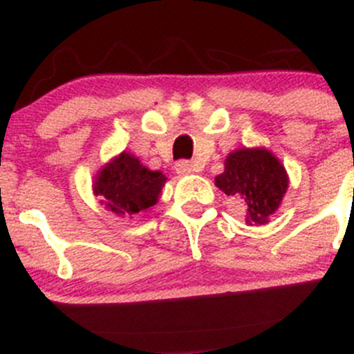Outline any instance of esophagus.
<instances>
[{"label": "esophagus", "instance_id": "obj_1", "mask_svg": "<svg viewBox=\"0 0 354 354\" xmlns=\"http://www.w3.org/2000/svg\"><path fill=\"white\" fill-rule=\"evenodd\" d=\"M196 170L194 163L189 162V160H178L176 163V172L178 176H185V174H192Z\"/></svg>", "mask_w": 354, "mask_h": 354}]
</instances>
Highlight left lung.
I'll list each match as a JSON object with an SVG mask.
<instances>
[{
  "mask_svg": "<svg viewBox=\"0 0 354 354\" xmlns=\"http://www.w3.org/2000/svg\"><path fill=\"white\" fill-rule=\"evenodd\" d=\"M216 185L230 198L242 199L249 223H266L285 196L288 177L285 167L271 153L245 148L228 156Z\"/></svg>",
  "mask_w": 354,
  "mask_h": 354,
  "instance_id": "8db88e82",
  "label": "left lung"
}]
</instances>
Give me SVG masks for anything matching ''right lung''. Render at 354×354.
<instances>
[{"mask_svg":"<svg viewBox=\"0 0 354 354\" xmlns=\"http://www.w3.org/2000/svg\"><path fill=\"white\" fill-rule=\"evenodd\" d=\"M167 177L151 172L129 153H121L102 169L95 182V192L105 201V207L118 214H136L158 201Z\"/></svg>","mask_w":354,"mask_h":354,"instance_id":"add662e5","label":"right lung"}]
</instances>
